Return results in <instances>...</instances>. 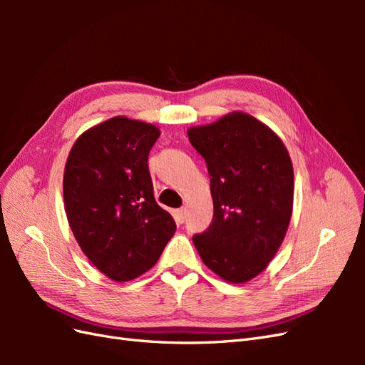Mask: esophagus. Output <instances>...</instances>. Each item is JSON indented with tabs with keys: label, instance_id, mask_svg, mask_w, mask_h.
<instances>
[{
	"label": "esophagus",
	"instance_id": "1",
	"mask_svg": "<svg viewBox=\"0 0 365 365\" xmlns=\"http://www.w3.org/2000/svg\"><path fill=\"white\" fill-rule=\"evenodd\" d=\"M173 217L176 220V224H182L184 219H185V210L181 208V210H175L173 212Z\"/></svg>",
	"mask_w": 365,
	"mask_h": 365
}]
</instances>
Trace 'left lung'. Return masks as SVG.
I'll return each instance as SVG.
<instances>
[{
    "label": "left lung",
    "instance_id": "8db88e82",
    "mask_svg": "<svg viewBox=\"0 0 365 365\" xmlns=\"http://www.w3.org/2000/svg\"><path fill=\"white\" fill-rule=\"evenodd\" d=\"M210 173L213 220L193 244L230 283L256 277L279 251L294 201V170L283 141L262 121L231 113L187 130Z\"/></svg>",
    "mask_w": 365,
    "mask_h": 365
}]
</instances>
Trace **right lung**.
<instances>
[{"label":"right lung","instance_id":"right-lung-1","mask_svg":"<svg viewBox=\"0 0 365 365\" xmlns=\"http://www.w3.org/2000/svg\"><path fill=\"white\" fill-rule=\"evenodd\" d=\"M160 129L113 117L85 130L65 164L63 201L77 244L115 282L150 269L173 236V217L153 197L148 168Z\"/></svg>","mask_w":365,"mask_h":365}]
</instances>
